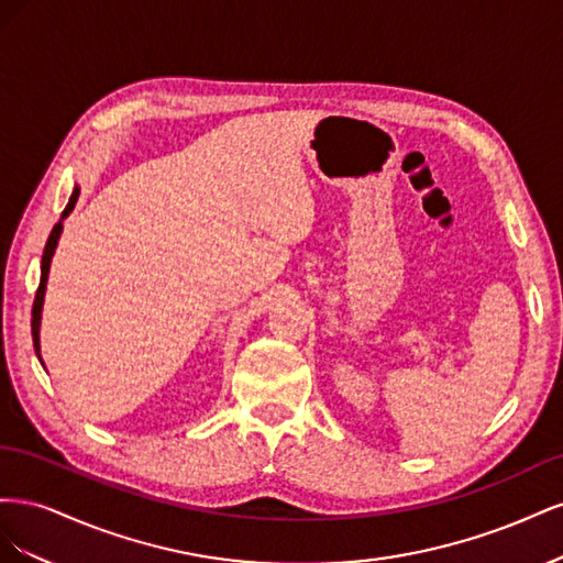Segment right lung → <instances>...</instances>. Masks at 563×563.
<instances>
[{
	"label": "right lung",
	"mask_w": 563,
	"mask_h": 563,
	"mask_svg": "<svg viewBox=\"0 0 563 563\" xmlns=\"http://www.w3.org/2000/svg\"><path fill=\"white\" fill-rule=\"evenodd\" d=\"M79 197V187H75L73 195H70V201H67V207L60 216L58 223L54 225V230H51L48 240H46V246H44V255H42V277H40V288L35 294V305H32V343H35V352L40 356L42 362V354H40V323H42V308H44V294H46V279H48V267H51V258H54V251L58 246V240H60V232H63V220L70 216V211L75 209V201Z\"/></svg>",
	"instance_id": "right-lung-1"
}]
</instances>
